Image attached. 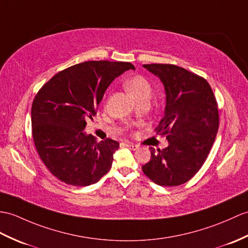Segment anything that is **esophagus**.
I'll return each instance as SVG.
<instances>
[{"instance_id": "obj_1", "label": "esophagus", "mask_w": 248, "mask_h": 248, "mask_svg": "<svg viewBox=\"0 0 248 248\" xmlns=\"http://www.w3.org/2000/svg\"><path fill=\"white\" fill-rule=\"evenodd\" d=\"M125 146L129 149H131V150H136V149L138 148L137 145H134V143H132V142H125Z\"/></svg>"}]
</instances>
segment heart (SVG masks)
I'll list each match as a JSON object with an SVG mask.
<instances>
[{"label": "heart", "instance_id": "b5f03b06", "mask_svg": "<svg viewBox=\"0 0 248 248\" xmlns=\"http://www.w3.org/2000/svg\"><path fill=\"white\" fill-rule=\"evenodd\" d=\"M126 91L134 97L137 101L141 98H149L152 95V88L150 82L142 76H134L128 79L124 83Z\"/></svg>", "mask_w": 248, "mask_h": 248}]
</instances>
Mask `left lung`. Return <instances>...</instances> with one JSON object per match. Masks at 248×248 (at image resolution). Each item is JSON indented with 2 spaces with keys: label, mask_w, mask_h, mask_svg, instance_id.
Returning a JSON list of instances; mask_svg holds the SVG:
<instances>
[{
  "label": "left lung",
  "mask_w": 248,
  "mask_h": 248,
  "mask_svg": "<svg viewBox=\"0 0 248 248\" xmlns=\"http://www.w3.org/2000/svg\"><path fill=\"white\" fill-rule=\"evenodd\" d=\"M162 81L166 93L164 117L155 129L166 135L168 147L155 152L141 169L159 186H178L201 169L214 145L218 112L209 83L172 64L142 65Z\"/></svg>",
  "instance_id": "obj_1"
}]
</instances>
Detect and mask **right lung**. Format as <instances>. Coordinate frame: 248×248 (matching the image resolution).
Returning <instances> with one entry per match:
<instances>
[{
	"label": "right lung",
	"mask_w": 248,
	"mask_h": 248,
	"mask_svg": "<svg viewBox=\"0 0 248 248\" xmlns=\"http://www.w3.org/2000/svg\"><path fill=\"white\" fill-rule=\"evenodd\" d=\"M135 70L129 62L86 61L58 73L38 92L31 107L33 142L51 174L73 186L95 184L110 171L119 142H98L86 120L113 80Z\"/></svg>",
	"instance_id": "right-lung-1"
}]
</instances>
